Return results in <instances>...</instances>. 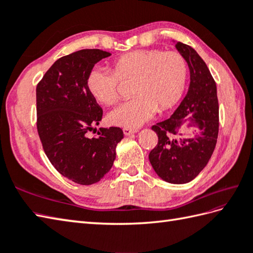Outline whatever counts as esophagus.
Segmentation results:
<instances>
[{
    "mask_svg": "<svg viewBox=\"0 0 253 253\" xmlns=\"http://www.w3.org/2000/svg\"><path fill=\"white\" fill-rule=\"evenodd\" d=\"M123 132H124V135H125V136H130V135H132V133H136L137 130L136 129H130V128H124Z\"/></svg>",
    "mask_w": 253,
    "mask_h": 253,
    "instance_id": "34e87169",
    "label": "esophagus"
}]
</instances>
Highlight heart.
Instances as JSON below:
<instances>
[{
    "label": "heart",
    "mask_w": 253,
    "mask_h": 253,
    "mask_svg": "<svg viewBox=\"0 0 253 253\" xmlns=\"http://www.w3.org/2000/svg\"><path fill=\"white\" fill-rule=\"evenodd\" d=\"M113 72L94 67L87 76V90L101 104L112 105L118 99L121 82L133 79L135 98L118 105L109 114L113 125L141 126L154 113L175 105L181 98L188 77L187 62L180 53L142 49L125 53L112 62Z\"/></svg>",
    "instance_id": "obj_1"
}]
</instances>
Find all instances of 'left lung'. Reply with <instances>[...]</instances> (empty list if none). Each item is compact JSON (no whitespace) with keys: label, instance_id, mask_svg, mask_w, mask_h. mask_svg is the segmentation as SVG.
Wrapping results in <instances>:
<instances>
[{"label":"left lung","instance_id":"left-lung-1","mask_svg":"<svg viewBox=\"0 0 253 253\" xmlns=\"http://www.w3.org/2000/svg\"><path fill=\"white\" fill-rule=\"evenodd\" d=\"M190 71V84L184 100L168 120L152 126L159 141L149 154L155 173L169 184H186L206 168L216 146L218 135V101L216 84L207 64L195 49L177 42ZM196 126L192 137L180 138L181 127Z\"/></svg>","mask_w":253,"mask_h":253}]
</instances>
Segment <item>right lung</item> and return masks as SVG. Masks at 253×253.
Masks as SVG:
<instances>
[{"instance_id":"right-lung-1","label":"right lung","mask_w":253,"mask_h":253,"mask_svg":"<svg viewBox=\"0 0 253 253\" xmlns=\"http://www.w3.org/2000/svg\"><path fill=\"white\" fill-rule=\"evenodd\" d=\"M111 53L85 49L53 64L37 84V129L47 159L58 173L79 185L103 178L114 163L116 146L124 138L120 127L100 128L98 137L85 136L99 125L103 111L87 90L94 64Z\"/></svg>"}]
</instances>
